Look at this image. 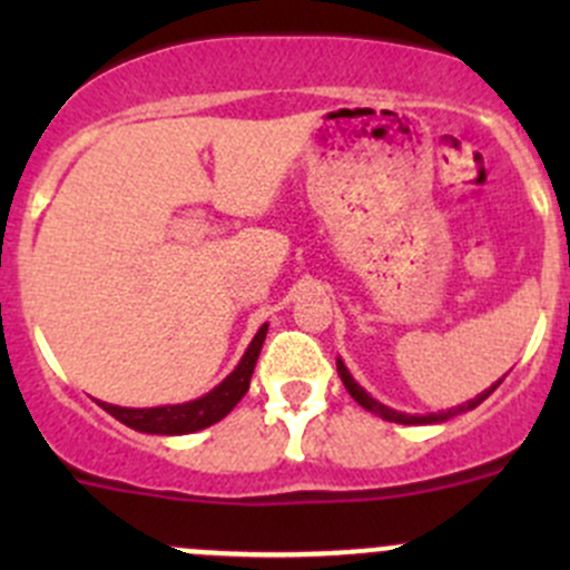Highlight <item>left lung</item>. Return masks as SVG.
Wrapping results in <instances>:
<instances>
[{
    "label": "left lung",
    "instance_id": "left-lung-1",
    "mask_svg": "<svg viewBox=\"0 0 570 570\" xmlns=\"http://www.w3.org/2000/svg\"><path fill=\"white\" fill-rule=\"evenodd\" d=\"M336 370H338V377H342L344 389H347L350 396H353V400L358 402L361 407H366V411L377 413V416H381V419H386V422H396V424H439V422H446V419L458 416V413H463V411H471V407H476V405H480L482 400H485L488 394L493 392V389H497V386H491V389H488V392H482L480 396H474V400H471V402H465V405H458V407H452V411L428 413V416H411V413H400V411H392V407H386V405H383V402L372 400V396L366 394L364 389H361L358 383L353 381V375H350V372H347V366H344L342 361H336Z\"/></svg>",
    "mask_w": 570,
    "mask_h": 570
}]
</instances>
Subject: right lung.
Here are the masks:
<instances>
[{
    "label": "right lung",
    "instance_id": "1",
    "mask_svg": "<svg viewBox=\"0 0 570 570\" xmlns=\"http://www.w3.org/2000/svg\"><path fill=\"white\" fill-rule=\"evenodd\" d=\"M264 336H267V325L258 327V333L253 336L248 353L243 355L237 370L226 377L217 389H212L209 394L200 396V400L184 402V405H163V407H118L99 402L107 413H112L118 422H124L126 428L140 430V433H157V435H184L195 433V430H204L209 424L220 422L223 416L234 411L239 400L250 386L253 366H256L258 353H262Z\"/></svg>",
    "mask_w": 570,
    "mask_h": 570
}]
</instances>
